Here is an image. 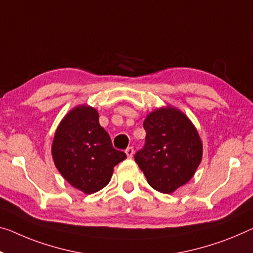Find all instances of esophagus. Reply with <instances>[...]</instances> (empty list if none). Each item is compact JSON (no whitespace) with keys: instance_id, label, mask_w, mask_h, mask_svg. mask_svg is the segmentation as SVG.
I'll return each instance as SVG.
<instances>
[{"instance_id":"obj_1","label":"esophagus","mask_w":253,"mask_h":253,"mask_svg":"<svg viewBox=\"0 0 253 253\" xmlns=\"http://www.w3.org/2000/svg\"><path fill=\"white\" fill-rule=\"evenodd\" d=\"M126 156L129 157V158H131L132 156H133V154H134L133 147H127V148L126 149Z\"/></svg>"}]
</instances>
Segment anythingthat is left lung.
I'll return each mask as SVG.
<instances>
[{
	"label": "left lung",
	"instance_id": "1",
	"mask_svg": "<svg viewBox=\"0 0 253 253\" xmlns=\"http://www.w3.org/2000/svg\"><path fill=\"white\" fill-rule=\"evenodd\" d=\"M145 146L134 155L149 185L172 193L193 176L203 157V143L191 121L174 107L151 112L143 122Z\"/></svg>",
	"mask_w": 253,
	"mask_h": 253
}]
</instances>
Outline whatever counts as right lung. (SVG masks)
I'll list each match as a JSON object with an SVG mask.
<instances>
[{"label": "right lung", "mask_w": 253, "mask_h": 253, "mask_svg": "<svg viewBox=\"0 0 253 253\" xmlns=\"http://www.w3.org/2000/svg\"><path fill=\"white\" fill-rule=\"evenodd\" d=\"M52 155L56 169L70 184L87 194L102 190L113 169L126 158L116 150L99 124L95 108L78 106L62 120L55 132Z\"/></svg>", "instance_id": "add662e5"}]
</instances>
